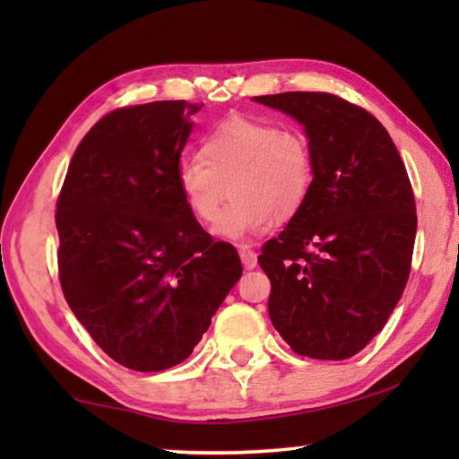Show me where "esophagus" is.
Returning <instances> with one entry per match:
<instances>
[{
	"instance_id": "1",
	"label": "esophagus",
	"mask_w": 459,
	"mask_h": 459,
	"mask_svg": "<svg viewBox=\"0 0 459 459\" xmlns=\"http://www.w3.org/2000/svg\"><path fill=\"white\" fill-rule=\"evenodd\" d=\"M238 255H240V261H243L245 269H255V267H257V253H255L251 247L240 245L238 247Z\"/></svg>"
}]
</instances>
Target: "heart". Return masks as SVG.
<instances>
[{"label":"heart","instance_id":"1","mask_svg":"<svg viewBox=\"0 0 459 459\" xmlns=\"http://www.w3.org/2000/svg\"><path fill=\"white\" fill-rule=\"evenodd\" d=\"M316 178L309 139L298 127L232 117L200 143L198 158L178 166V186L194 219H218L228 192L236 196L212 232L227 243L263 235L273 221L301 212Z\"/></svg>","mask_w":459,"mask_h":459}]
</instances>
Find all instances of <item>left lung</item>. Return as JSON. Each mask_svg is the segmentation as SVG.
I'll return each instance as SVG.
<instances>
[{
  "instance_id": "1",
  "label": "left lung",
  "mask_w": 459,
  "mask_h": 459,
  "mask_svg": "<svg viewBox=\"0 0 459 459\" xmlns=\"http://www.w3.org/2000/svg\"><path fill=\"white\" fill-rule=\"evenodd\" d=\"M304 126L316 178L306 206L259 255L269 317L293 352L344 360L383 330L405 290L417 214L388 131L330 92L253 97Z\"/></svg>"
}]
</instances>
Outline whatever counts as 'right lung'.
Returning <instances> with one entry per match:
<instances>
[{
  "instance_id": "1",
  "label": "right lung",
  "mask_w": 459,
  "mask_h": 459,
  "mask_svg": "<svg viewBox=\"0 0 459 459\" xmlns=\"http://www.w3.org/2000/svg\"><path fill=\"white\" fill-rule=\"evenodd\" d=\"M202 105L123 107L76 147L56 202L58 271L92 340L131 370L188 359L243 275L190 214L178 166Z\"/></svg>"
}]
</instances>
